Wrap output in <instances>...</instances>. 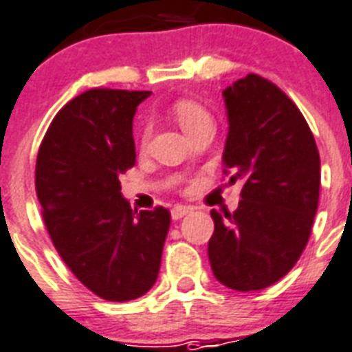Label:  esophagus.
<instances>
[{"label": "esophagus", "instance_id": "esophagus-1", "mask_svg": "<svg viewBox=\"0 0 352 352\" xmlns=\"http://www.w3.org/2000/svg\"><path fill=\"white\" fill-rule=\"evenodd\" d=\"M190 212H193L192 206H182V204H177L171 208V219H182L184 215H188Z\"/></svg>", "mask_w": 352, "mask_h": 352}]
</instances>
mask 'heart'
I'll list each match as a JSON object with an SVG mask.
<instances>
[{
	"label": "heart",
	"mask_w": 352,
	"mask_h": 352,
	"mask_svg": "<svg viewBox=\"0 0 352 352\" xmlns=\"http://www.w3.org/2000/svg\"><path fill=\"white\" fill-rule=\"evenodd\" d=\"M173 115H175L179 126L182 127V131L186 135H192L195 129L212 124V117L210 113L204 109L201 104L193 100H179L173 104ZM149 140V127H146L140 137V146H146Z\"/></svg>",
	"instance_id": "obj_1"
}]
</instances>
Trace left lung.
<instances>
[{
  "instance_id": "1",
  "label": "left lung",
  "mask_w": 352,
  "mask_h": 352,
  "mask_svg": "<svg viewBox=\"0 0 352 352\" xmlns=\"http://www.w3.org/2000/svg\"><path fill=\"white\" fill-rule=\"evenodd\" d=\"M223 96V171L245 184L234 214L212 210L208 257L217 281L250 292L279 281L305 250L320 199V153L300 109L267 78L246 74Z\"/></svg>"
}]
</instances>
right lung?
<instances>
[{
    "label": "right lung",
    "mask_w": 352,
    "mask_h": 352,
    "mask_svg": "<svg viewBox=\"0 0 352 352\" xmlns=\"http://www.w3.org/2000/svg\"><path fill=\"white\" fill-rule=\"evenodd\" d=\"M149 91L89 89L52 118L36 159L47 232L69 270L102 300L129 301L157 281L170 212H133L118 177L135 166L133 117Z\"/></svg>",
    "instance_id": "right-lung-1"
}]
</instances>
